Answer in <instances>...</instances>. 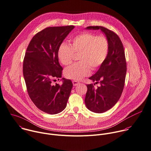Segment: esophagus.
<instances>
[{
	"label": "esophagus",
	"instance_id": "34e87169",
	"mask_svg": "<svg viewBox=\"0 0 151 151\" xmlns=\"http://www.w3.org/2000/svg\"><path fill=\"white\" fill-rule=\"evenodd\" d=\"M72 83H73V86H77L79 84V82L78 81H73Z\"/></svg>",
	"mask_w": 151,
	"mask_h": 151
}]
</instances>
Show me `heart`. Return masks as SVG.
I'll return each mask as SVG.
<instances>
[{"instance_id": "obj_1", "label": "heart", "mask_w": 151, "mask_h": 151, "mask_svg": "<svg viewBox=\"0 0 151 151\" xmlns=\"http://www.w3.org/2000/svg\"><path fill=\"white\" fill-rule=\"evenodd\" d=\"M109 41L104 35L96 36L91 32H83L71 40L69 45H60L58 56L65 66L70 65L75 54L79 53L75 63L64 70L65 76L75 80H81L90 74L91 68L95 70L106 60L109 52Z\"/></svg>"}]
</instances>
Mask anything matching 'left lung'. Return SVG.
<instances>
[{
	"instance_id": "1",
	"label": "left lung",
	"mask_w": 151,
	"mask_h": 151,
	"mask_svg": "<svg viewBox=\"0 0 151 151\" xmlns=\"http://www.w3.org/2000/svg\"><path fill=\"white\" fill-rule=\"evenodd\" d=\"M85 29H100L109 41V52L106 60L98 70L89 78L99 86L95 89L92 84L87 85L85 98L88 110L103 113L117 103L124 88L127 69L124 48L119 37L104 27L90 26Z\"/></svg>"
}]
</instances>
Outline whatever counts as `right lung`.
<instances>
[{"label":"right lung","instance_id":"add662e5","mask_svg":"<svg viewBox=\"0 0 151 151\" xmlns=\"http://www.w3.org/2000/svg\"><path fill=\"white\" fill-rule=\"evenodd\" d=\"M74 28L47 27L33 37L27 49L23 75L27 91L35 106L47 114H56L66 108L73 86L69 79L63 78L61 85L52 81L62 78L58 48Z\"/></svg>","mask_w":151,"mask_h":151}]
</instances>
